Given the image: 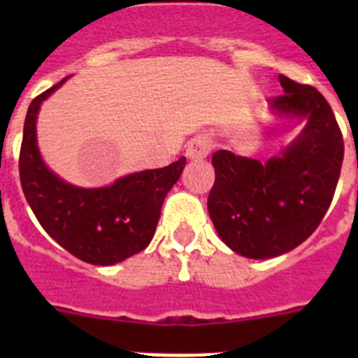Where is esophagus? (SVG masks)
Masks as SVG:
<instances>
[{
	"mask_svg": "<svg viewBox=\"0 0 358 358\" xmlns=\"http://www.w3.org/2000/svg\"><path fill=\"white\" fill-rule=\"evenodd\" d=\"M210 150H211L210 138L204 134H199V136H195L194 140L188 143V147H186V157L192 161L204 159V157L210 154Z\"/></svg>",
	"mask_w": 358,
	"mask_h": 358,
	"instance_id": "1",
	"label": "esophagus"
}]
</instances>
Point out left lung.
<instances>
[{"label": "left lung", "mask_w": 358, "mask_h": 358, "mask_svg": "<svg viewBox=\"0 0 358 358\" xmlns=\"http://www.w3.org/2000/svg\"><path fill=\"white\" fill-rule=\"evenodd\" d=\"M283 94L268 100L280 116L306 120L280 156L255 159L218 150L208 211L227 248L255 260L305 242L334 199L344 157L339 123L315 87L280 75Z\"/></svg>", "instance_id": "1"}]
</instances>
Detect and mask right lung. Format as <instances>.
I'll return each instance as SVG.
<instances>
[{"label": "right lung", "mask_w": 358, "mask_h": 358, "mask_svg": "<svg viewBox=\"0 0 358 358\" xmlns=\"http://www.w3.org/2000/svg\"><path fill=\"white\" fill-rule=\"evenodd\" d=\"M55 84L31 100L19 152V177L24 197L44 231L78 260L115 265L143 251L159 222L161 206L179 181L186 157L164 169L125 176L103 188H78L57 177L37 148L36 120Z\"/></svg>", "instance_id": "right-lung-1"}]
</instances>
